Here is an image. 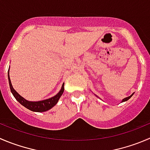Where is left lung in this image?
<instances>
[{
    "mask_svg": "<svg viewBox=\"0 0 150 150\" xmlns=\"http://www.w3.org/2000/svg\"><path fill=\"white\" fill-rule=\"evenodd\" d=\"M133 94H131V95L130 96H129V97H126V98H125V99H123L122 100V102H125V101H127V100H128L130 98V97H132V96H133Z\"/></svg>",
    "mask_w": 150,
    "mask_h": 150,
    "instance_id": "obj_1",
    "label": "left lung"
}]
</instances>
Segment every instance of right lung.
Segmentation results:
<instances>
[{
    "label": "right lung",
    "mask_w": 150,
    "mask_h": 150,
    "mask_svg": "<svg viewBox=\"0 0 150 150\" xmlns=\"http://www.w3.org/2000/svg\"><path fill=\"white\" fill-rule=\"evenodd\" d=\"M9 70V69H8ZM8 83H9V86L10 89H11V93L14 95V97H15L16 100L19 102L21 105H23L24 107H25L26 108L29 109V110H32V111L35 112H44L46 111V110H50L51 108H53L56 103L59 101V98L61 97V96L62 95L64 92V85H62V89L60 90L59 93H58L56 95H55L54 97H51V98H49L47 100H42V101H38V102H30L28 101V100H25L23 97L20 95L13 88L12 85H11V81H10L9 78V73L8 72Z\"/></svg>",
    "instance_id": "1"
}]
</instances>
